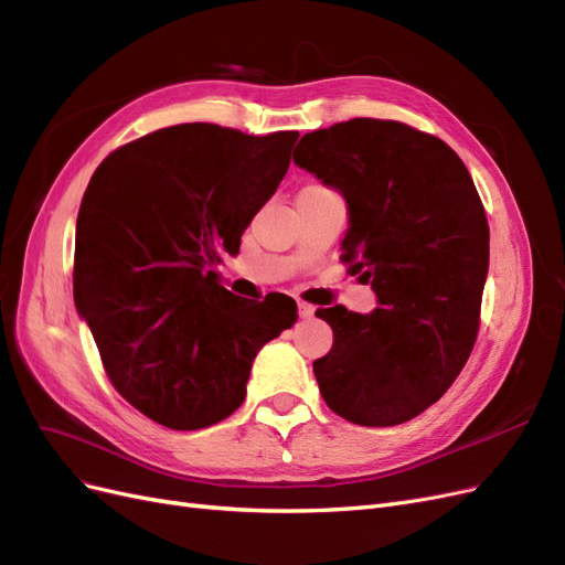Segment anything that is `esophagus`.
Masks as SVG:
<instances>
[{"mask_svg":"<svg viewBox=\"0 0 565 565\" xmlns=\"http://www.w3.org/2000/svg\"><path fill=\"white\" fill-rule=\"evenodd\" d=\"M299 316L306 318V320L313 318V316H316V306H311V303H299Z\"/></svg>","mask_w":565,"mask_h":565,"instance_id":"1","label":"esophagus"}]
</instances>
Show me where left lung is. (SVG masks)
Returning <instances> with one entry per match:
<instances>
[{
	"instance_id": "obj_1",
	"label": "left lung",
	"mask_w": 565,
	"mask_h": 565,
	"mask_svg": "<svg viewBox=\"0 0 565 565\" xmlns=\"http://www.w3.org/2000/svg\"><path fill=\"white\" fill-rule=\"evenodd\" d=\"M295 164L347 202L341 259L377 306L316 311L334 332L313 363L332 413L361 426L417 417L473 349L490 262L481 198L457 152L391 119L355 117L306 134Z\"/></svg>"
}]
</instances>
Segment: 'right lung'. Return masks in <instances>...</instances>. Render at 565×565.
Listing matches in <instances>:
<instances>
[{
  "mask_svg": "<svg viewBox=\"0 0 565 565\" xmlns=\"http://www.w3.org/2000/svg\"><path fill=\"white\" fill-rule=\"evenodd\" d=\"M297 139L167 127L110 152L84 191L75 309L115 388L152 422L193 431L233 415L256 353L297 322L295 299L243 301L216 270L241 252Z\"/></svg>",
  "mask_w": 565,
  "mask_h": 565,
  "instance_id": "1",
  "label": "right lung"
}]
</instances>
